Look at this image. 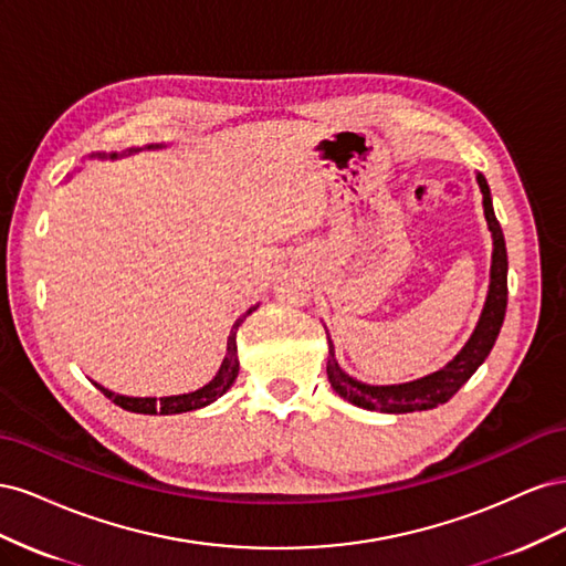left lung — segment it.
Masks as SVG:
<instances>
[{
	"mask_svg": "<svg viewBox=\"0 0 566 566\" xmlns=\"http://www.w3.org/2000/svg\"><path fill=\"white\" fill-rule=\"evenodd\" d=\"M476 181L482 186L484 214L489 221V229L493 233V262H491L489 297L484 304L482 318H479L472 337L468 339V345L462 347V352L449 366L427 375V378L406 382V385L375 387V385H366L349 378V375L337 366L335 347L328 337L331 347H328V366H325V370H328V380L342 399H347L354 406H361L368 410H382V413H413V410H427L439 403H447L453 394L472 378L474 370L484 364V358L495 345V337L501 333V325L507 310V250H505L503 229L493 214L489 184L482 175H476Z\"/></svg>",
	"mask_w": 566,
	"mask_h": 566,
	"instance_id": "left-lung-1",
	"label": "left lung"
}]
</instances>
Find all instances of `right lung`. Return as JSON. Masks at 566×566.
Masks as SVG:
<instances>
[{"label":"right lung","mask_w":566,"mask_h":566,"mask_svg":"<svg viewBox=\"0 0 566 566\" xmlns=\"http://www.w3.org/2000/svg\"><path fill=\"white\" fill-rule=\"evenodd\" d=\"M256 310V306H250V310L238 318L233 323L231 328V335H229V342H227V358L221 361V368L219 373L214 375V378L196 389V391H188V394H179V397H163V399H153V397H123V394H115V391H108L106 387L96 385L101 391L106 394V397L117 403L119 408L125 410H132V413H146V416H172V413H186V410H196V408H202L208 406L212 401H217L221 394H224L238 375V349H235V331L238 325H241L245 321V316H250L252 312Z\"/></svg>","instance_id":"add662e5"}]
</instances>
